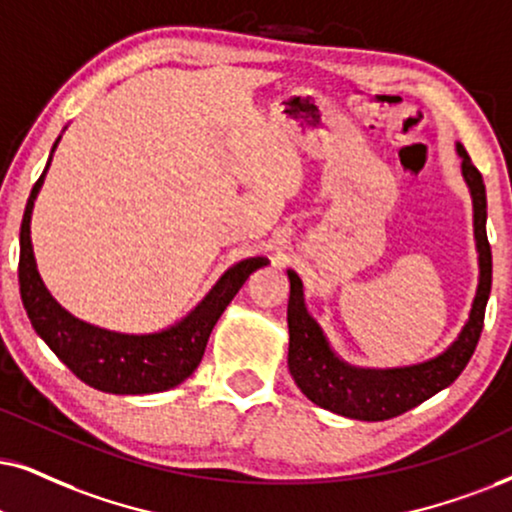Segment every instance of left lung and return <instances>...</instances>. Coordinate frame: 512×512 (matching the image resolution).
Instances as JSON below:
<instances>
[{
    "mask_svg": "<svg viewBox=\"0 0 512 512\" xmlns=\"http://www.w3.org/2000/svg\"><path fill=\"white\" fill-rule=\"evenodd\" d=\"M456 153L461 155V174L472 198V231L480 276L468 319L444 352L409 366L368 368L349 364L335 352L319 321L309 314L302 278L288 269V368L304 397L321 409L354 420L401 416L449 387L468 366L480 340L484 309L491 293V248L487 241V191L482 174L472 165L463 144H456Z\"/></svg>",
    "mask_w": 512,
    "mask_h": 512,
    "instance_id": "8db88e82",
    "label": "left lung"
}]
</instances>
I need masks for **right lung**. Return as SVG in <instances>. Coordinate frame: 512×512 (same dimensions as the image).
Masks as SVG:
<instances>
[{"instance_id": "1", "label": "right lung", "mask_w": 512, "mask_h": 512, "mask_svg": "<svg viewBox=\"0 0 512 512\" xmlns=\"http://www.w3.org/2000/svg\"><path fill=\"white\" fill-rule=\"evenodd\" d=\"M58 141L51 146L47 167L32 186L21 222V260L18 283L21 300L35 333L47 342L51 352L73 371L82 383L111 394H153L184 383L196 371L205 354L208 338L252 271L267 267V257H248L229 267L205 293L189 314L172 326L153 333H118L77 319L44 286L32 250L30 222L44 177L51 165Z\"/></svg>"}]
</instances>
